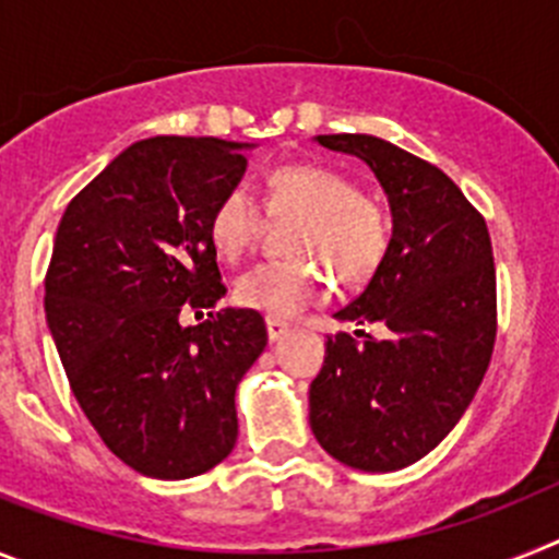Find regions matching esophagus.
<instances>
[{"label": "esophagus", "instance_id": "34e87169", "mask_svg": "<svg viewBox=\"0 0 559 559\" xmlns=\"http://www.w3.org/2000/svg\"><path fill=\"white\" fill-rule=\"evenodd\" d=\"M265 330H269V341H280L283 335H288L290 324L283 319H265Z\"/></svg>", "mask_w": 559, "mask_h": 559}]
</instances>
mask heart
<instances>
[{
	"mask_svg": "<svg viewBox=\"0 0 559 559\" xmlns=\"http://www.w3.org/2000/svg\"><path fill=\"white\" fill-rule=\"evenodd\" d=\"M271 218H302L290 251L319 259L344 288L369 283L392 246L386 212L367 201L364 190L341 173L316 165L276 167L265 185ZM263 229L254 192L235 185L215 201L206 221L212 249L237 263ZM328 288V276L312 260H265L235 280V302L265 316H296Z\"/></svg>",
	"mask_w": 559,
	"mask_h": 559,
	"instance_id": "obj_1",
	"label": "heart"
}]
</instances>
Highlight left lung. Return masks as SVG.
<instances>
[{
	"label": "left lung",
	"instance_id": "obj_1",
	"mask_svg": "<svg viewBox=\"0 0 559 559\" xmlns=\"http://www.w3.org/2000/svg\"><path fill=\"white\" fill-rule=\"evenodd\" d=\"M316 142L358 156L392 206V246L335 319L383 322L386 338H328L310 383V428L341 464L367 473L408 467L456 426L490 367L496 263L487 224L431 162L369 133ZM360 335V330H355Z\"/></svg>",
	"mask_w": 559,
	"mask_h": 559
}]
</instances>
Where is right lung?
<instances>
[{"instance_id": "add662e5", "label": "right lung", "mask_w": 559, "mask_h": 559, "mask_svg": "<svg viewBox=\"0 0 559 559\" xmlns=\"http://www.w3.org/2000/svg\"><path fill=\"white\" fill-rule=\"evenodd\" d=\"M246 142H133L69 201L44 310L69 386L114 456L192 478L237 442L235 389L269 344L263 316L226 296L206 221L246 173ZM211 313L185 329L180 313Z\"/></svg>"}]
</instances>
